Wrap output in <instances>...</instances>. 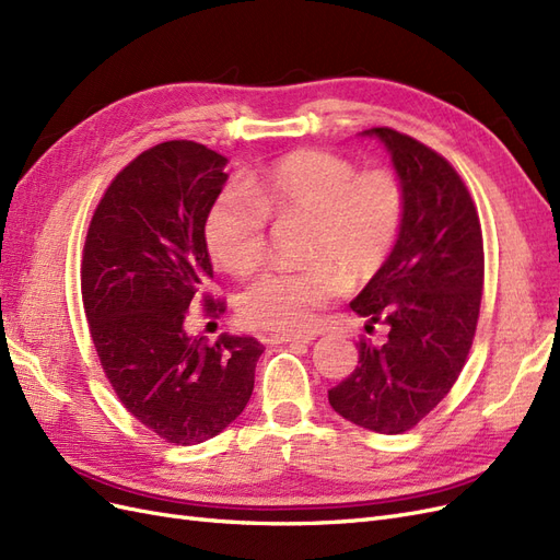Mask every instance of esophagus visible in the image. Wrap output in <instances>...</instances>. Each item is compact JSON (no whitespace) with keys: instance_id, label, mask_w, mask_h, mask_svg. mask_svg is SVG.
Wrapping results in <instances>:
<instances>
[{"instance_id":"obj_1","label":"esophagus","mask_w":560,"mask_h":560,"mask_svg":"<svg viewBox=\"0 0 560 560\" xmlns=\"http://www.w3.org/2000/svg\"><path fill=\"white\" fill-rule=\"evenodd\" d=\"M313 341H315V338L311 334H276V336L268 338V343H273V346H278V343H303V346H308Z\"/></svg>"}]
</instances>
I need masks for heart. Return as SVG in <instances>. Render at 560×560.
<instances>
[{
  "instance_id": "heart-1",
  "label": "heart",
  "mask_w": 560,
  "mask_h": 560,
  "mask_svg": "<svg viewBox=\"0 0 560 560\" xmlns=\"http://www.w3.org/2000/svg\"><path fill=\"white\" fill-rule=\"evenodd\" d=\"M406 200L387 171L360 173L329 151L301 149L214 198L202 224L212 257L233 276H247L266 257L268 217L308 219L299 268H273L241 294L238 311L252 327L308 329L317 313L343 292L346 280L366 282L387 264Z\"/></svg>"
}]
</instances>
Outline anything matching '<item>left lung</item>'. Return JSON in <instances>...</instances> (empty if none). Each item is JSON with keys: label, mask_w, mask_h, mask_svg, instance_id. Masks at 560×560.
<instances>
[{"label": "left lung", "mask_w": 560, "mask_h": 560, "mask_svg": "<svg viewBox=\"0 0 560 560\" xmlns=\"http://www.w3.org/2000/svg\"><path fill=\"white\" fill-rule=\"evenodd\" d=\"M387 149L406 212L387 264L350 301L364 329L387 325L383 346L360 341L352 374L329 389L331 409L378 434L425 418L460 376L483 287L481 224L453 165L393 128H371Z\"/></svg>", "instance_id": "obj_1"}]
</instances>
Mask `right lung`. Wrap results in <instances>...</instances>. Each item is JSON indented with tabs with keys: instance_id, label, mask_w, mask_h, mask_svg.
<instances>
[{
	"instance_id": "add662e5",
	"label": "right lung",
	"mask_w": 560,
	"mask_h": 560,
	"mask_svg": "<svg viewBox=\"0 0 560 560\" xmlns=\"http://www.w3.org/2000/svg\"><path fill=\"white\" fill-rule=\"evenodd\" d=\"M226 163L189 140L142 151L109 184L83 247L81 296L100 364L126 409L179 446L208 442L243 413L264 352L252 336L208 343L184 329L194 303L210 302L202 224Z\"/></svg>"
}]
</instances>
